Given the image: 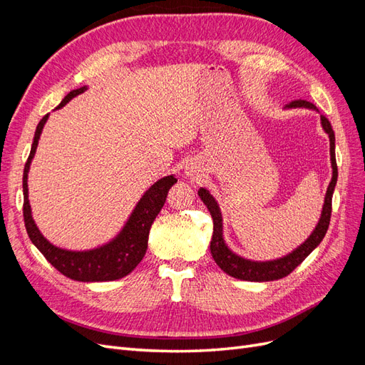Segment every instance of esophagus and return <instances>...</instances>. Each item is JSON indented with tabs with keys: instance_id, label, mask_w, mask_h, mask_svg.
Masks as SVG:
<instances>
[{
	"instance_id": "1",
	"label": "esophagus",
	"mask_w": 365,
	"mask_h": 365,
	"mask_svg": "<svg viewBox=\"0 0 365 365\" xmlns=\"http://www.w3.org/2000/svg\"><path fill=\"white\" fill-rule=\"evenodd\" d=\"M197 173H200V170H197V165L195 163H189L185 165V175L197 176Z\"/></svg>"
}]
</instances>
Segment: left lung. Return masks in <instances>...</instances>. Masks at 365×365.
Segmentation results:
<instances>
[{
  "mask_svg": "<svg viewBox=\"0 0 365 365\" xmlns=\"http://www.w3.org/2000/svg\"><path fill=\"white\" fill-rule=\"evenodd\" d=\"M286 108H307V109H315L317 111V108L311 102H306V101H294L289 105H286ZM322 125L330 140L332 181H330L327 187L322 217H319L315 230L312 231V235L309 236L300 247L295 248L292 252H289L288 256L280 257L277 260H268V262H254V260H248L237 256V254H235L227 247L224 240L222 215H220V210L216 200L210 195L208 190L204 189V187H201V189L197 190V195H200L202 202L207 205L210 215L213 217V237H212V242H210V251H212V256L217 263V267L228 275H231V277L247 280V282H271V280L283 279L288 274H291L298 264H300L309 254L319 245V242H322L323 237L326 236L329 222H330V215H332V195L336 185L338 168H336V158H335V134H334L332 125H330V121L324 115H322Z\"/></svg>",
  "mask_w": 365,
  "mask_h": 365,
  "instance_id": "8db88e82",
  "label": "left lung"
}]
</instances>
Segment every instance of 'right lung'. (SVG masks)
I'll list each match as a JSON object with an SVG mask.
<instances>
[{"instance_id": "right-lung-1", "label": "right lung", "mask_w": 365, "mask_h": 365, "mask_svg": "<svg viewBox=\"0 0 365 365\" xmlns=\"http://www.w3.org/2000/svg\"><path fill=\"white\" fill-rule=\"evenodd\" d=\"M86 90V86L77 88V90L70 91L63 97V101L59 103V108L67 105L73 97L82 94ZM48 120V114L43 115L42 120L36 126L35 138L29 160L24 165L23 175V192H24V224L30 240L46 257L54 268H56L65 277L77 280V282H111L125 277L145 257L148 250V239L150 227L155 220L160 210L163 208L165 197H168L169 189L178 181L173 175L164 176L155 184L150 185L146 193L141 196V200L135 205L134 212L130 213L128 222L123 230L120 231L117 237H114L108 244L86 251H70L54 247L53 244L42 236L39 228L36 227L35 220L31 217V208L29 202V187H27V176L30 170V163L35 157L38 141L43 125Z\"/></svg>"}]
</instances>
